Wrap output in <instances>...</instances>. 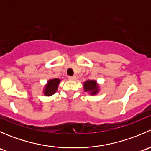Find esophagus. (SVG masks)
Here are the masks:
<instances>
[{
    "label": "esophagus",
    "mask_w": 151,
    "mask_h": 151,
    "mask_svg": "<svg viewBox=\"0 0 151 151\" xmlns=\"http://www.w3.org/2000/svg\"><path fill=\"white\" fill-rule=\"evenodd\" d=\"M68 80H76V77H71V76H70V77H68Z\"/></svg>",
    "instance_id": "obj_1"
}]
</instances>
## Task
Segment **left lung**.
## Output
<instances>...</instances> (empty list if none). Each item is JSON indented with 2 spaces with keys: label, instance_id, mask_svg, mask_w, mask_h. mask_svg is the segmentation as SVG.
<instances>
[{
  "label": "left lung",
  "instance_id": "8db88e82",
  "mask_svg": "<svg viewBox=\"0 0 151 151\" xmlns=\"http://www.w3.org/2000/svg\"><path fill=\"white\" fill-rule=\"evenodd\" d=\"M83 87L85 92H88L91 95H96L99 91V85L96 80H87L84 83Z\"/></svg>",
  "mask_w": 151,
  "mask_h": 151
}]
</instances>
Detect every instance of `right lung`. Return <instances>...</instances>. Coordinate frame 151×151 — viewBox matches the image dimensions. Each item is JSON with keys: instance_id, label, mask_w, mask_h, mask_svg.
Segmentation results:
<instances>
[{"instance_id": "right-lung-1", "label": "right lung", "mask_w": 151, "mask_h": 151, "mask_svg": "<svg viewBox=\"0 0 151 151\" xmlns=\"http://www.w3.org/2000/svg\"><path fill=\"white\" fill-rule=\"evenodd\" d=\"M60 79H52L47 82V84L45 85V89H44V95L47 96H50L53 95L57 91L59 83H60Z\"/></svg>"}]
</instances>
